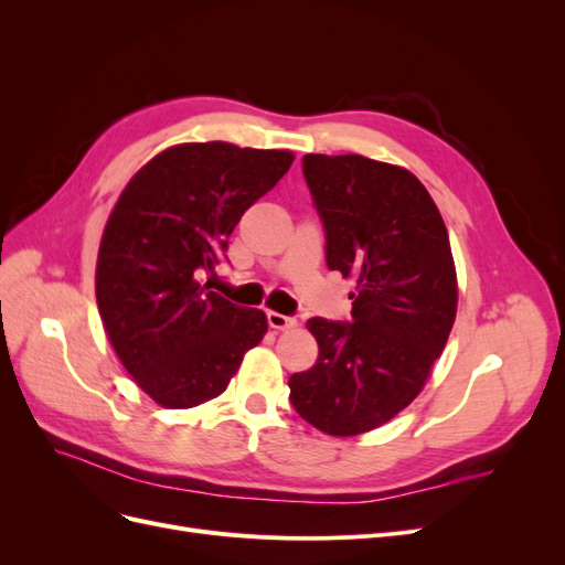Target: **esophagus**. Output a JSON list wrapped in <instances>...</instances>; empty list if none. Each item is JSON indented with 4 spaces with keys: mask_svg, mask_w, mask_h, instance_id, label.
I'll return each mask as SVG.
<instances>
[{
    "mask_svg": "<svg viewBox=\"0 0 565 565\" xmlns=\"http://www.w3.org/2000/svg\"><path fill=\"white\" fill-rule=\"evenodd\" d=\"M266 316H268V324H270L273 330H289V328H295V324H297L295 318L282 316V313H278V311H268Z\"/></svg>",
    "mask_w": 565,
    "mask_h": 565,
    "instance_id": "obj_1",
    "label": "esophagus"
}]
</instances>
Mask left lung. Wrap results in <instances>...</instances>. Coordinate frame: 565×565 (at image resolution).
<instances>
[{
	"mask_svg": "<svg viewBox=\"0 0 565 565\" xmlns=\"http://www.w3.org/2000/svg\"><path fill=\"white\" fill-rule=\"evenodd\" d=\"M328 235V266L355 282L351 318H311V370L289 377L297 413L328 436L377 429L413 403L457 316L448 228L405 167L363 156H303Z\"/></svg>",
	"mask_w": 565,
	"mask_h": 565,
	"instance_id": "obj_1",
	"label": "left lung"
}]
</instances>
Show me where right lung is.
<instances>
[{
    "label": "right lung",
    "instance_id": "right-lung-1",
    "mask_svg": "<svg viewBox=\"0 0 565 565\" xmlns=\"http://www.w3.org/2000/svg\"><path fill=\"white\" fill-rule=\"evenodd\" d=\"M292 160L289 150L179 143L119 193L98 247L96 303L119 363L158 405L216 398L264 339V311L231 303L200 278Z\"/></svg>",
    "mask_w": 565,
    "mask_h": 565
}]
</instances>
